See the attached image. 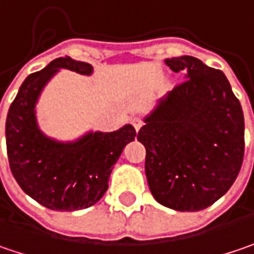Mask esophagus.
<instances>
[{
  "mask_svg": "<svg viewBox=\"0 0 254 254\" xmlns=\"http://www.w3.org/2000/svg\"><path fill=\"white\" fill-rule=\"evenodd\" d=\"M132 124H133V127H135V129H136V132H138V130L141 129L142 121L139 119V118H133V119H132Z\"/></svg>",
  "mask_w": 254,
  "mask_h": 254,
  "instance_id": "1",
  "label": "esophagus"
}]
</instances>
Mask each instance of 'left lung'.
<instances>
[{"label":"left lung","instance_id":"left-lung-1","mask_svg":"<svg viewBox=\"0 0 254 254\" xmlns=\"http://www.w3.org/2000/svg\"><path fill=\"white\" fill-rule=\"evenodd\" d=\"M186 82L143 116L138 141L146 149L145 174L159 204L200 211L236 181L245 155V118L226 74L192 56L165 59Z\"/></svg>","mask_w":254,"mask_h":254}]
</instances>
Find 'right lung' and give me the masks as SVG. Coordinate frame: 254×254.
I'll return each instance as SVG.
<instances>
[{"mask_svg":"<svg viewBox=\"0 0 254 254\" xmlns=\"http://www.w3.org/2000/svg\"><path fill=\"white\" fill-rule=\"evenodd\" d=\"M90 76L89 63L59 57L30 74L9 106L5 141L9 168L23 191L56 211H76L96 204L108 190L113 165L136 136L130 124L113 132L87 130L60 141L41 130L37 103L46 86L62 70Z\"/></svg>","mask_w":254,"mask_h":254,"instance_id":"add662e5","label":"right lung"}]
</instances>
